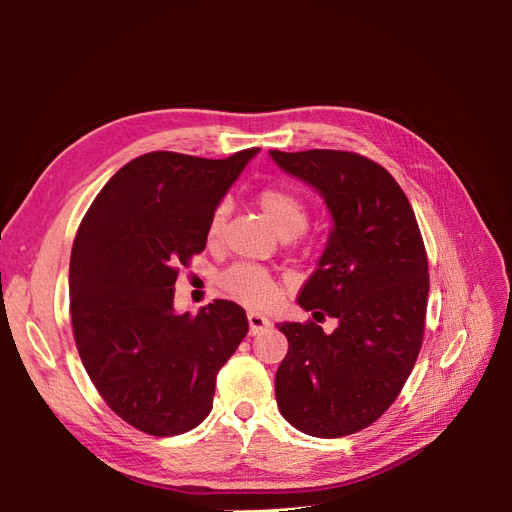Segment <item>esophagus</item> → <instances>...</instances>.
Returning a JSON list of instances; mask_svg holds the SVG:
<instances>
[{"label":"esophagus","mask_w":512,"mask_h":512,"mask_svg":"<svg viewBox=\"0 0 512 512\" xmlns=\"http://www.w3.org/2000/svg\"><path fill=\"white\" fill-rule=\"evenodd\" d=\"M248 328H250V334L257 336V334H262L270 328V321L266 317H262V314L248 312Z\"/></svg>","instance_id":"esophagus-1"}]
</instances>
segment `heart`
<instances>
[{"mask_svg":"<svg viewBox=\"0 0 512 512\" xmlns=\"http://www.w3.org/2000/svg\"><path fill=\"white\" fill-rule=\"evenodd\" d=\"M257 204L281 237L299 235L308 224L306 202L301 200V195L288 187H266L257 195ZM224 220L226 206H217L209 217V224H206V237H209V242L220 239ZM222 286L233 299L250 308H266L277 297V284L273 277L266 270L250 264H237L228 268L222 275Z\"/></svg>","mask_w":512,"mask_h":512,"instance_id":"obj_1","label":"heart"}]
</instances>
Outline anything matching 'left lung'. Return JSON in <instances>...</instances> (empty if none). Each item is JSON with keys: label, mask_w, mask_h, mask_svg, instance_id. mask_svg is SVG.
<instances>
[{"label": "left lung", "mask_w": 512, "mask_h": 512, "mask_svg": "<svg viewBox=\"0 0 512 512\" xmlns=\"http://www.w3.org/2000/svg\"><path fill=\"white\" fill-rule=\"evenodd\" d=\"M270 158L310 184L332 217L328 244L297 303L318 324L277 323L288 354L275 376L277 407L314 438H341L389 409L422 345L429 273L407 195L391 173L350 151L310 149Z\"/></svg>", "instance_id": "1"}]
</instances>
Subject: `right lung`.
Wrapping results in <instances>:
<instances>
[{
    "label": "right lung",
    "instance_id": "right-lung-1",
    "mask_svg": "<svg viewBox=\"0 0 512 512\" xmlns=\"http://www.w3.org/2000/svg\"><path fill=\"white\" fill-rule=\"evenodd\" d=\"M257 151L134 158L96 195L76 233V350L110 409L149 436H178L209 416L217 372L248 332L237 303L217 299L180 314L173 292L178 268L202 253L209 217Z\"/></svg>",
    "mask_w": 512,
    "mask_h": 512
}]
</instances>
